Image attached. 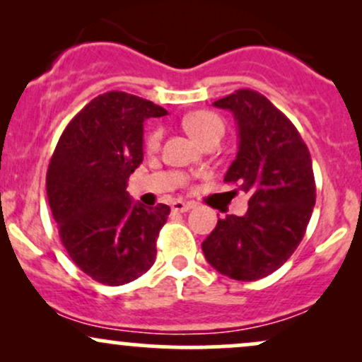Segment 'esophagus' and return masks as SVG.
<instances>
[{
  "label": "esophagus",
  "instance_id": "1",
  "mask_svg": "<svg viewBox=\"0 0 362 362\" xmlns=\"http://www.w3.org/2000/svg\"><path fill=\"white\" fill-rule=\"evenodd\" d=\"M189 209H192V202H184V201L172 202V211H175V213H187Z\"/></svg>",
  "mask_w": 362,
  "mask_h": 362
}]
</instances>
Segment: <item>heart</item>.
Masks as SVG:
<instances>
[{
    "mask_svg": "<svg viewBox=\"0 0 362 362\" xmlns=\"http://www.w3.org/2000/svg\"><path fill=\"white\" fill-rule=\"evenodd\" d=\"M182 126L187 132H189L192 138L197 141L199 144L204 143L209 138H219L221 139L224 132V124L219 115H216L214 112L207 110H197L192 114H187L182 119ZM161 138H163V131L160 127L153 129L146 138V149L149 153L156 151L160 148Z\"/></svg>",
    "mask_w": 362,
    "mask_h": 362,
    "instance_id": "obj_1",
    "label": "heart"
}]
</instances>
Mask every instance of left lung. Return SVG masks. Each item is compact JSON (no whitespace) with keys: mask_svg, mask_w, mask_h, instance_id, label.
I'll use <instances>...</instances> for the list:
<instances>
[{"mask_svg":"<svg viewBox=\"0 0 362 362\" xmlns=\"http://www.w3.org/2000/svg\"><path fill=\"white\" fill-rule=\"evenodd\" d=\"M214 107L230 110L238 127L224 182L250 199L243 216L218 219L202 252L223 276L257 281L277 271L305 236L317 199L313 165L298 129L259 91L236 90Z\"/></svg>","mask_w":362,"mask_h":362,"instance_id":"left-lung-1","label":"left lung"}]
</instances>
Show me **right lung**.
Masks as SVG:
<instances>
[{"label":"right lung","instance_id":"right-lung-1","mask_svg":"<svg viewBox=\"0 0 362 362\" xmlns=\"http://www.w3.org/2000/svg\"><path fill=\"white\" fill-rule=\"evenodd\" d=\"M168 112L126 93L98 95L74 115L49 161L45 187L61 242L91 279L122 286L149 271L170 207L127 192L143 161V124Z\"/></svg>","mask_w":362,"mask_h":362}]
</instances>
